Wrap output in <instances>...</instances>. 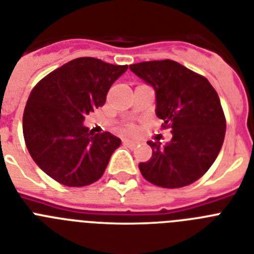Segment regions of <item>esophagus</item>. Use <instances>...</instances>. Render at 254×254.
<instances>
[{"instance_id":"esophagus-1","label":"esophagus","mask_w":254,"mask_h":254,"mask_svg":"<svg viewBox=\"0 0 254 254\" xmlns=\"http://www.w3.org/2000/svg\"><path fill=\"white\" fill-rule=\"evenodd\" d=\"M123 145L128 146V148H135L136 142L135 141H131V140H123Z\"/></svg>"}]
</instances>
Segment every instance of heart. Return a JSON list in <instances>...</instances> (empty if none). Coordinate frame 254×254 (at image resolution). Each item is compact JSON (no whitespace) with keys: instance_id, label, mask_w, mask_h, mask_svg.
<instances>
[{"instance_id":"heart-1","label":"heart","mask_w":254,"mask_h":254,"mask_svg":"<svg viewBox=\"0 0 254 254\" xmlns=\"http://www.w3.org/2000/svg\"><path fill=\"white\" fill-rule=\"evenodd\" d=\"M126 132H127V133H133V132L136 131V128L135 127H133V126H128V127H127V128L125 129Z\"/></svg>"}]
</instances>
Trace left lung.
Wrapping results in <instances>:
<instances>
[{
  "instance_id": "left-lung-1",
  "label": "left lung",
  "mask_w": 254,
  "mask_h": 254,
  "mask_svg": "<svg viewBox=\"0 0 254 254\" xmlns=\"http://www.w3.org/2000/svg\"><path fill=\"white\" fill-rule=\"evenodd\" d=\"M156 91V114L171 128L166 145L148 141L152 158L139 163L141 175L162 188H180L200 179L214 163L226 133L218 93L206 77L175 61H149L129 66Z\"/></svg>"
}]
</instances>
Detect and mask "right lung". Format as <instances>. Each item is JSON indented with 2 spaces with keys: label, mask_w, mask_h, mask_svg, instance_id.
<instances>
[{
  "label": "right lung",
  "mask_w": 254,
  "mask_h": 254,
  "mask_svg": "<svg viewBox=\"0 0 254 254\" xmlns=\"http://www.w3.org/2000/svg\"><path fill=\"white\" fill-rule=\"evenodd\" d=\"M127 64L81 57L58 67L35 85L23 114V136L37 166L67 187H84L104 175L121 139L92 133L85 115L106 101V94Z\"/></svg>",
  "instance_id": "right-lung-1"
}]
</instances>
